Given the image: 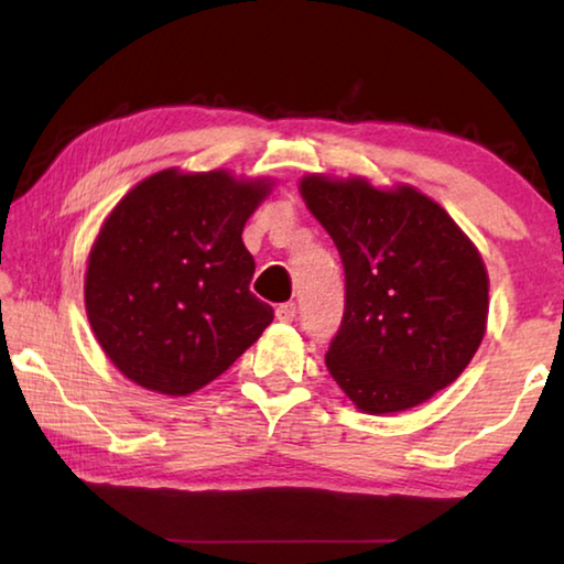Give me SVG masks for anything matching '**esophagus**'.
Listing matches in <instances>:
<instances>
[{"label": "esophagus", "instance_id": "34e87169", "mask_svg": "<svg viewBox=\"0 0 564 564\" xmlns=\"http://www.w3.org/2000/svg\"><path fill=\"white\" fill-rule=\"evenodd\" d=\"M275 318H279L281 323H291L295 318V303H281L279 308H275Z\"/></svg>", "mask_w": 564, "mask_h": 564}]
</instances>
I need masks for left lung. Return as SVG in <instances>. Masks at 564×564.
I'll return each instance as SVG.
<instances>
[{
	"mask_svg": "<svg viewBox=\"0 0 564 564\" xmlns=\"http://www.w3.org/2000/svg\"><path fill=\"white\" fill-rule=\"evenodd\" d=\"M301 196L346 271V308L326 352L333 380L373 415L425 403L485 336L488 271L477 248L413 186L313 174Z\"/></svg>",
	"mask_w": 564,
	"mask_h": 564,
	"instance_id": "1",
	"label": "left lung"
}]
</instances>
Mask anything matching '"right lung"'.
Wrapping results in <instances>:
<instances>
[{
  "label": "right lung",
  "mask_w": 564,
  "mask_h": 564,
  "mask_svg": "<svg viewBox=\"0 0 564 564\" xmlns=\"http://www.w3.org/2000/svg\"><path fill=\"white\" fill-rule=\"evenodd\" d=\"M271 186L228 171H159L133 186L91 246L84 301L123 376L164 395L212 383L259 340L273 308L251 293L243 226Z\"/></svg>",
  "instance_id": "right-lung-1"
}]
</instances>
